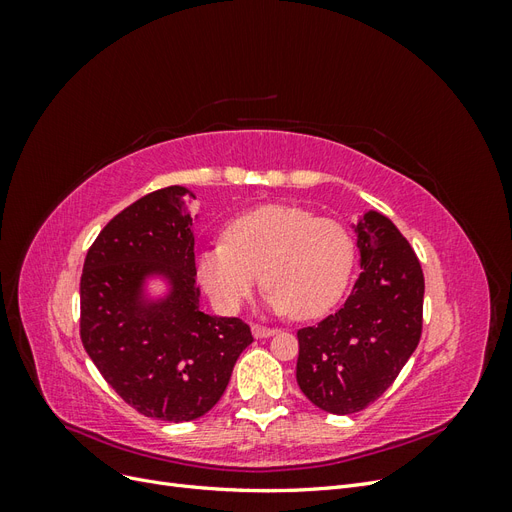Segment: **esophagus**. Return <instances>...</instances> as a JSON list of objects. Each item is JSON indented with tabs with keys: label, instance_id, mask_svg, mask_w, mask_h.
<instances>
[{
	"label": "esophagus",
	"instance_id": "34e87169",
	"mask_svg": "<svg viewBox=\"0 0 512 512\" xmlns=\"http://www.w3.org/2000/svg\"><path fill=\"white\" fill-rule=\"evenodd\" d=\"M252 333H254V337H271V335H275V329L262 327V324H252Z\"/></svg>",
	"mask_w": 512,
	"mask_h": 512
}]
</instances>
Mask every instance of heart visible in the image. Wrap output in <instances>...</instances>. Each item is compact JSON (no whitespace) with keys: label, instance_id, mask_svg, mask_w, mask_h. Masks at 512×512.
<instances>
[{"label":"heart","instance_id":"1","mask_svg":"<svg viewBox=\"0 0 512 512\" xmlns=\"http://www.w3.org/2000/svg\"><path fill=\"white\" fill-rule=\"evenodd\" d=\"M354 256L344 224L299 207L265 205L232 220L224 243L196 256V275L224 312H237L262 275L273 312L312 320L342 299Z\"/></svg>","mask_w":512,"mask_h":512}]
</instances>
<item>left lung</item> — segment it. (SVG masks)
<instances>
[{
    "label": "left lung",
    "instance_id": "8db88e82",
    "mask_svg": "<svg viewBox=\"0 0 512 512\" xmlns=\"http://www.w3.org/2000/svg\"><path fill=\"white\" fill-rule=\"evenodd\" d=\"M361 275L344 307L297 331V382L324 412L354 414L399 376L423 331L425 277L408 239L378 211L354 226Z\"/></svg>",
    "mask_w": 512,
    "mask_h": 512
}]
</instances>
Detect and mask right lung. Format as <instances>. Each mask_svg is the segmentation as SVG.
Listing matches in <instances>:
<instances>
[{"label":"right lung","instance_id":"obj_1","mask_svg":"<svg viewBox=\"0 0 512 512\" xmlns=\"http://www.w3.org/2000/svg\"><path fill=\"white\" fill-rule=\"evenodd\" d=\"M194 192L170 185L117 213L91 243L81 275V342L102 378L136 412L194 421L224 395L239 354L254 342L239 318L200 312ZM171 292L147 302V276Z\"/></svg>","mask_w":512,"mask_h":512}]
</instances>
